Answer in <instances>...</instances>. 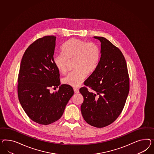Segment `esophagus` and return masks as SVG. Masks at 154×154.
Here are the masks:
<instances>
[{"label":"esophagus","instance_id":"esophagus-1","mask_svg":"<svg viewBox=\"0 0 154 154\" xmlns=\"http://www.w3.org/2000/svg\"><path fill=\"white\" fill-rule=\"evenodd\" d=\"M73 90H74L75 94H78V93H79V90L77 88H73Z\"/></svg>","mask_w":154,"mask_h":154}]
</instances>
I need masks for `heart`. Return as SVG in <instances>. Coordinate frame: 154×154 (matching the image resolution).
<instances>
[{
	"label": "heart",
	"mask_w": 154,
	"mask_h": 154,
	"mask_svg": "<svg viewBox=\"0 0 154 154\" xmlns=\"http://www.w3.org/2000/svg\"><path fill=\"white\" fill-rule=\"evenodd\" d=\"M62 51L55 53L53 60L57 69L62 73L68 69L69 60L75 59L74 71L69 72L63 79V82L72 87L79 86L88 73L95 71L100 61L99 46L94 42L73 38L62 46Z\"/></svg>",
	"instance_id": "b5f03b06"
}]
</instances>
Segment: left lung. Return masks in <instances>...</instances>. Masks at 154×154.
<instances>
[{
  "label": "left lung",
  "mask_w": 154,
  "mask_h": 154,
  "mask_svg": "<svg viewBox=\"0 0 154 154\" xmlns=\"http://www.w3.org/2000/svg\"><path fill=\"white\" fill-rule=\"evenodd\" d=\"M101 42L98 66L79 89L83 97L81 110L88 124L103 128L112 124L124 108L129 91V78L124 55L106 38L94 36Z\"/></svg>",
  "instance_id": "left-lung-1"
}]
</instances>
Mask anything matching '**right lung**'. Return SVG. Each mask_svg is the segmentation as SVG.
Segmentation results:
<instances>
[{
  "label": "right lung",
  "instance_id": "1",
  "mask_svg": "<svg viewBox=\"0 0 154 154\" xmlns=\"http://www.w3.org/2000/svg\"><path fill=\"white\" fill-rule=\"evenodd\" d=\"M55 40L54 36H45L31 44L23 55L18 77L21 106L32 121L40 125L59 119L74 94L73 88L67 85L50 92V88L60 85L59 72L53 60Z\"/></svg>",
  "mask_w": 154,
  "mask_h": 154
}]
</instances>
